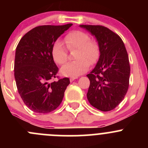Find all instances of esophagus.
Listing matches in <instances>:
<instances>
[{"mask_svg": "<svg viewBox=\"0 0 148 148\" xmlns=\"http://www.w3.org/2000/svg\"><path fill=\"white\" fill-rule=\"evenodd\" d=\"M76 79H77V77H71V78H70V82H72L73 81H74V80H75Z\"/></svg>", "mask_w": 148, "mask_h": 148, "instance_id": "obj_1", "label": "esophagus"}]
</instances>
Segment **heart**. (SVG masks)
<instances>
[{
    "mask_svg": "<svg viewBox=\"0 0 148 148\" xmlns=\"http://www.w3.org/2000/svg\"><path fill=\"white\" fill-rule=\"evenodd\" d=\"M64 42L69 50L77 49L75 62H69L61 68L62 75L68 77H77L86 72L91 64L96 63L99 57V46L97 41L90 39L88 34L82 31H71L64 38ZM53 61L58 64H64L67 60V51L61 41L54 43L51 49Z\"/></svg>",
    "mask_w": 148,
    "mask_h": 148,
    "instance_id": "1",
    "label": "heart"
}]
</instances>
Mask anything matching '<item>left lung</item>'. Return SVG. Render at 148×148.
<instances>
[{
	"mask_svg": "<svg viewBox=\"0 0 148 148\" xmlns=\"http://www.w3.org/2000/svg\"><path fill=\"white\" fill-rule=\"evenodd\" d=\"M95 37L99 46V60L86 77V94L91 105L103 112L114 110L125 97L129 86V59L125 44L117 34L102 26L80 25Z\"/></svg>",
	"mask_w": 148,
	"mask_h": 148,
	"instance_id": "8db88e82",
	"label": "left lung"
}]
</instances>
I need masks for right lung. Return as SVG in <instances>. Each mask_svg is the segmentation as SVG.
Listing matches in <instances>:
<instances>
[{
    "label": "right lung",
    "mask_w": 148,
    "mask_h": 148,
    "mask_svg": "<svg viewBox=\"0 0 148 148\" xmlns=\"http://www.w3.org/2000/svg\"><path fill=\"white\" fill-rule=\"evenodd\" d=\"M72 23L63 26H40L26 33L16 49L14 76L23 102L34 112H51L62 102L69 84V78H56L58 67L53 62L51 49L55 41Z\"/></svg>",
    "instance_id": "right-lung-1"
}]
</instances>
